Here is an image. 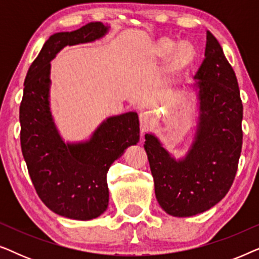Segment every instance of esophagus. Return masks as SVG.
<instances>
[{"mask_svg":"<svg viewBox=\"0 0 259 259\" xmlns=\"http://www.w3.org/2000/svg\"><path fill=\"white\" fill-rule=\"evenodd\" d=\"M152 122H153V114H152L151 112L140 113V126L143 132H146V131L150 128Z\"/></svg>","mask_w":259,"mask_h":259,"instance_id":"34e87169","label":"esophagus"}]
</instances>
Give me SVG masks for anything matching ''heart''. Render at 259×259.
<instances>
[{
	"label": "heart",
	"instance_id": "1",
	"mask_svg": "<svg viewBox=\"0 0 259 259\" xmlns=\"http://www.w3.org/2000/svg\"><path fill=\"white\" fill-rule=\"evenodd\" d=\"M175 48V44L172 41H165L161 44V52L165 53V54H168L171 53ZM194 52L191 46L189 45H182L179 48H177L175 53V56H173V63L177 67L185 66L189 63L191 60L193 59Z\"/></svg>",
	"mask_w": 259,
	"mask_h": 259
}]
</instances>
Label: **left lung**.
<instances>
[{
	"label": "left lung",
	"instance_id": "8db88e82",
	"mask_svg": "<svg viewBox=\"0 0 259 259\" xmlns=\"http://www.w3.org/2000/svg\"><path fill=\"white\" fill-rule=\"evenodd\" d=\"M200 116L192 147L177 161L152 134L145 150L162 210L190 217L210 210L235 180L243 144V104L236 74L210 31L205 59L197 70Z\"/></svg>",
	"mask_w": 259,
	"mask_h": 259
}]
</instances>
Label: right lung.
Wrapping results in <instances>:
<instances>
[{
    "label": "right lung",
    "instance_id": "1",
    "mask_svg": "<svg viewBox=\"0 0 259 259\" xmlns=\"http://www.w3.org/2000/svg\"><path fill=\"white\" fill-rule=\"evenodd\" d=\"M107 30L104 23L90 22L52 35L28 69L20 105L21 148L37 196L49 210L77 221L106 211L107 172L127 147L139 141V118L136 112L111 116L87 143L65 144L49 111V62L67 45L94 41Z\"/></svg>",
    "mask_w": 259,
    "mask_h": 259
}]
</instances>
